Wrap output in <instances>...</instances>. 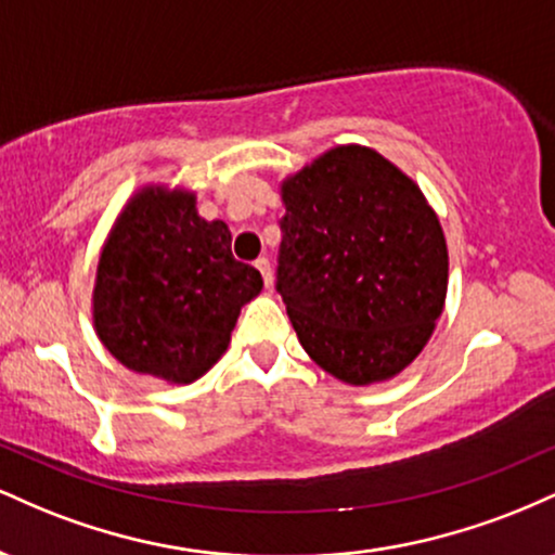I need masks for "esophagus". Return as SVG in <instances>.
Instances as JSON below:
<instances>
[{
    "instance_id": "34e87169",
    "label": "esophagus",
    "mask_w": 555,
    "mask_h": 555,
    "mask_svg": "<svg viewBox=\"0 0 555 555\" xmlns=\"http://www.w3.org/2000/svg\"><path fill=\"white\" fill-rule=\"evenodd\" d=\"M256 269L260 271V276H263V284H266V286H271V282H273L271 260H269V258H258V260H256Z\"/></svg>"
}]
</instances>
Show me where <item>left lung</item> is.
I'll return each instance as SVG.
<instances>
[{"instance_id":"1","label":"left lung","mask_w":555,"mask_h":555,"mask_svg":"<svg viewBox=\"0 0 555 555\" xmlns=\"http://www.w3.org/2000/svg\"><path fill=\"white\" fill-rule=\"evenodd\" d=\"M282 193L276 292L305 352L354 386L404 371L449 282L441 224L417 184L375 151L341 145Z\"/></svg>"}]
</instances>
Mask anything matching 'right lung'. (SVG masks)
Here are the masks:
<instances>
[{
  "label": "right lung",
  "mask_w": 555,
  "mask_h": 555,
  "mask_svg": "<svg viewBox=\"0 0 555 555\" xmlns=\"http://www.w3.org/2000/svg\"><path fill=\"white\" fill-rule=\"evenodd\" d=\"M260 286V271L234 260L224 221L201 219L193 195L143 190L99 260L95 331L130 371L190 384L224 354Z\"/></svg>",
  "instance_id": "obj_1"
}]
</instances>
